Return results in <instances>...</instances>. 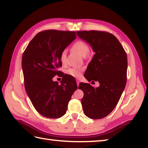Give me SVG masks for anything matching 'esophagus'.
I'll return each instance as SVG.
<instances>
[{
  "label": "esophagus",
  "mask_w": 148,
  "mask_h": 148,
  "mask_svg": "<svg viewBox=\"0 0 148 148\" xmlns=\"http://www.w3.org/2000/svg\"><path fill=\"white\" fill-rule=\"evenodd\" d=\"M76 82H77V86H79V83H80V81L78 79H76Z\"/></svg>",
  "instance_id": "1"
}]
</instances>
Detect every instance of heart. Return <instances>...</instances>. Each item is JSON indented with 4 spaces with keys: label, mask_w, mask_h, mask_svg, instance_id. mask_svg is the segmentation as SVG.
Here are the masks:
<instances>
[{
    "label": "heart",
    "mask_w": 148,
    "mask_h": 148,
    "mask_svg": "<svg viewBox=\"0 0 148 148\" xmlns=\"http://www.w3.org/2000/svg\"><path fill=\"white\" fill-rule=\"evenodd\" d=\"M72 49L76 51L81 56H83L84 58L86 57L90 52V48L88 45L84 42L81 41V40H79V41L75 42L72 45ZM66 57H67V51H66V50H64V51H62L60 56V62L62 64H65ZM83 71V69L81 67H71L67 69L66 72L68 75H70L71 76L77 77L81 76Z\"/></svg>",
    "instance_id": "heart-1"
}]
</instances>
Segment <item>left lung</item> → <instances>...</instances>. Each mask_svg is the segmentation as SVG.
<instances>
[{"mask_svg":"<svg viewBox=\"0 0 148 148\" xmlns=\"http://www.w3.org/2000/svg\"><path fill=\"white\" fill-rule=\"evenodd\" d=\"M77 36L89 44L95 54L84 75L99 86L81 83V99L84 114L93 119H101L111 113L117 105L127 83V56L121 43L112 34L102 31H77Z\"/></svg>","mask_w":148,"mask_h":148,"instance_id":"left-lung-1","label":"left lung"}]
</instances>
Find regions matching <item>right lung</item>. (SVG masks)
Masks as SVG:
<instances>
[{"mask_svg":"<svg viewBox=\"0 0 148 148\" xmlns=\"http://www.w3.org/2000/svg\"><path fill=\"white\" fill-rule=\"evenodd\" d=\"M76 38V32L48 30L39 32L28 45L22 56L25 88L34 108L48 118H59L77 89L76 80L65 74L60 84L53 81L62 66V51ZM64 78V77H63Z\"/></svg>","mask_w":148,"mask_h":148,"instance_id":"obj_1","label":"right lung"}]
</instances>
